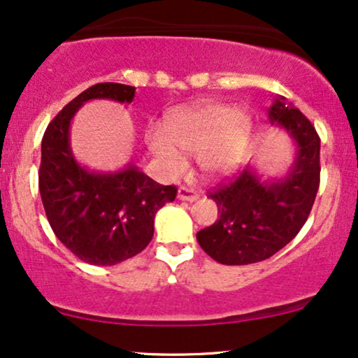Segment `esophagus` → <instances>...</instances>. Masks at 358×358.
I'll use <instances>...</instances> for the list:
<instances>
[{
  "label": "esophagus",
  "instance_id": "1",
  "mask_svg": "<svg viewBox=\"0 0 358 358\" xmlns=\"http://www.w3.org/2000/svg\"><path fill=\"white\" fill-rule=\"evenodd\" d=\"M176 196H178V200H182V201H196L198 200V194L194 193L193 189L185 188V187L178 188V194H176Z\"/></svg>",
  "mask_w": 358,
  "mask_h": 358
}]
</instances>
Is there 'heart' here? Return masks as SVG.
<instances>
[{
	"label": "heart",
	"instance_id": "obj_1",
	"mask_svg": "<svg viewBox=\"0 0 358 358\" xmlns=\"http://www.w3.org/2000/svg\"><path fill=\"white\" fill-rule=\"evenodd\" d=\"M248 137L246 115L224 103H205L176 108L165 120L164 130H148L145 142L165 175H182L188 165L185 153H200L206 173L223 176L241 164Z\"/></svg>",
	"mask_w": 358,
	"mask_h": 358
}]
</instances>
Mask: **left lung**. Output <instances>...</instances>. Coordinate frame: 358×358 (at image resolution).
<instances>
[{
  "label": "left lung",
  "instance_id": "8db88e82",
  "mask_svg": "<svg viewBox=\"0 0 358 358\" xmlns=\"http://www.w3.org/2000/svg\"><path fill=\"white\" fill-rule=\"evenodd\" d=\"M268 115L271 125L294 142V162L279 178H264L255 165H248L208 194L220 218L198 231L196 239L220 264H252L282 250L301 231L317 194L320 138L315 129L282 96L274 97Z\"/></svg>",
  "mask_w": 358,
  "mask_h": 358
}]
</instances>
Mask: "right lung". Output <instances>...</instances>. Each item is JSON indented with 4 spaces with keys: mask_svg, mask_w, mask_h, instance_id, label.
<instances>
[{
    "mask_svg": "<svg viewBox=\"0 0 358 358\" xmlns=\"http://www.w3.org/2000/svg\"><path fill=\"white\" fill-rule=\"evenodd\" d=\"M135 87L102 83L72 99L48 125L41 143L39 193L54 234L80 261L114 266L153 238L155 215L176 188L157 183L132 164L115 171L89 170L71 148V122L89 101L132 103Z\"/></svg>",
    "mask_w": 358,
    "mask_h": 358,
    "instance_id": "1",
    "label": "right lung"
}]
</instances>
